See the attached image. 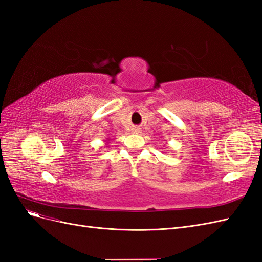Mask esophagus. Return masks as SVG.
I'll list each match as a JSON object with an SVG mask.
<instances>
[{
	"mask_svg": "<svg viewBox=\"0 0 262 262\" xmlns=\"http://www.w3.org/2000/svg\"><path fill=\"white\" fill-rule=\"evenodd\" d=\"M134 132H136V133L139 132V129H134Z\"/></svg>",
	"mask_w": 262,
	"mask_h": 262,
	"instance_id": "34e87169",
	"label": "esophagus"
}]
</instances>
